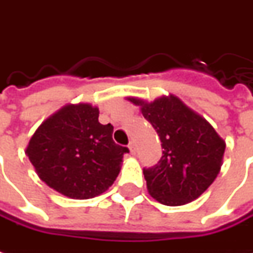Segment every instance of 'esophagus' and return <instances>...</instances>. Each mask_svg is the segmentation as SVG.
<instances>
[{
	"mask_svg": "<svg viewBox=\"0 0 253 253\" xmlns=\"http://www.w3.org/2000/svg\"><path fill=\"white\" fill-rule=\"evenodd\" d=\"M128 149H130V153H131V155H134V153H135V148H134V144H132V142H130V144H128Z\"/></svg>",
	"mask_w": 253,
	"mask_h": 253,
	"instance_id": "1",
	"label": "esophagus"
}]
</instances>
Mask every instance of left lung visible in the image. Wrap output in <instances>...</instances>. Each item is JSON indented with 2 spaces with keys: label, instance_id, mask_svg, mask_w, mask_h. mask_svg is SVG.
Listing matches in <instances>:
<instances>
[{
  "label": "left lung",
  "instance_id": "1",
  "mask_svg": "<svg viewBox=\"0 0 253 253\" xmlns=\"http://www.w3.org/2000/svg\"><path fill=\"white\" fill-rule=\"evenodd\" d=\"M141 107L144 118L160 137L163 155L144 169L148 192L164 206H183L196 200L215 181L226 144L208 122L176 96L146 102L128 97Z\"/></svg>",
  "mask_w": 253,
  "mask_h": 253
}]
</instances>
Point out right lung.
Returning <instances> with one entry per match:
<instances>
[{"label":"right lung","mask_w":253,"mask_h":253,"mask_svg":"<svg viewBox=\"0 0 253 253\" xmlns=\"http://www.w3.org/2000/svg\"><path fill=\"white\" fill-rule=\"evenodd\" d=\"M98 114L90 104H68L37 128L26 149L41 179L70 199L86 200L104 193L128 152L115 144L114 126L101 125Z\"/></svg>","instance_id":"add662e5"}]
</instances>
